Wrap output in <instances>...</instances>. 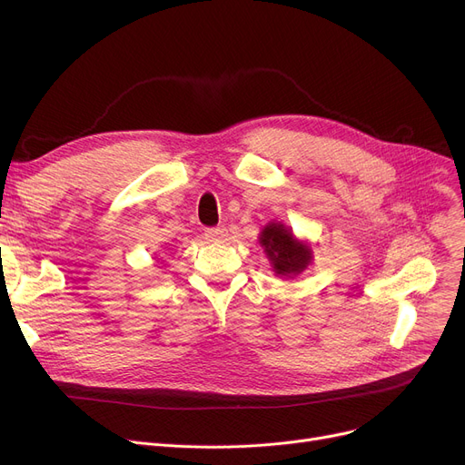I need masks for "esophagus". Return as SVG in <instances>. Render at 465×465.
Segmentation results:
<instances>
[{
  "mask_svg": "<svg viewBox=\"0 0 465 465\" xmlns=\"http://www.w3.org/2000/svg\"><path fill=\"white\" fill-rule=\"evenodd\" d=\"M205 239L211 242H224L228 239V230L224 226L209 228V230H205Z\"/></svg>",
  "mask_w": 465,
  "mask_h": 465,
  "instance_id": "34e87169",
  "label": "esophagus"
}]
</instances>
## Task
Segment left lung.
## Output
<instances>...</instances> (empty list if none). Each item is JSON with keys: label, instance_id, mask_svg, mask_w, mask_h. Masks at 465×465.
Segmentation results:
<instances>
[{"label": "left lung", "instance_id": "1", "mask_svg": "<svg viewBox=\"0 0 465 465\" xmlns=\"http://www.w3.org/2000/svg\"><path fill=\"white\" fill-rule=\"evenodd\" d=\"M258 241L279 279H296L312 263L309 241L298 239L292 228L277 220L262 228Z\"/></svg>", "mask_w": 465, "mask_h": 465}]
</instances>
